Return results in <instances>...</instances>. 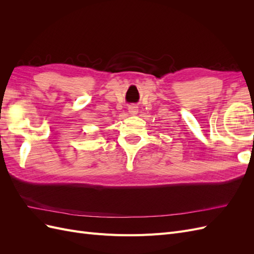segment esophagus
Segmentation results:
<instances>
[{"label": "esophagus", "mask_w": 254, "mask_h": 254, "mask_svg": "<svg viewBox=\"0 0 254 254\" xmlns=\"http://www.w3.org/2000/svg\"><path fill=\"white\" fill-rule=\"evenodd\" d=\"M137 111H139V109H137V107L136 106H134V105H131V106H129V108H128V112L130 113V114H136L137 113Z\"/></svg>", "instance_id": "34e87169"}]
</instances>
